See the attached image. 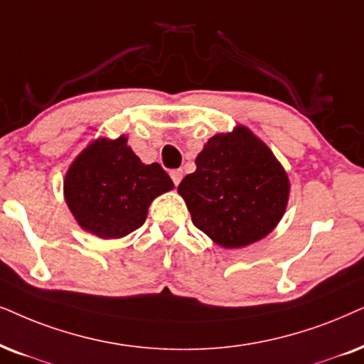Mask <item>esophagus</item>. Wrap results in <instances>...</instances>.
Returning a JSON list of instances; mask_svg holds the SVG:
<instances>
[{"instance_id":"1","label":"esophagus","mask_w":364,"mask_h":364,"mask_svg":"<svg viewBox=\"0 0 364 364\" xmlns=\"http://www.w3.org/2000/svg\"><path fill=\"white\" fill-rule=\"evenodd\" d=\"M169 174H171V179H173L174 185L178 186L179 181H181V179H183V171H181V169H173V171L169 173Z\"/></svg>"}]
</instances>
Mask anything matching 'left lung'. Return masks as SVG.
<instances>
[{
  "instance_id": "obj_1",
  "label": "left lung",
  "mask_w": 364,
  "mask_h": 364,
  "mask_svg": "<svg viewBox=\"0 0 364 364\" xmlns=\"http://www.w3.org/2000/svg\"><path fill=\"white\" fill-rule=\"evenodd\" d=\"M179 183L196 228L227 248L250 245L282 218L289 179L267 146L247 127L216 134Z\"/></svg>"
}]
</instances>
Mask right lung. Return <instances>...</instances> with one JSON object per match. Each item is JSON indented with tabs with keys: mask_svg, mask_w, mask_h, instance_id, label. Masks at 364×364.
<instances>
[{
	"mask_svg": "<svg viewBox=\"0 0 364 364\" xmlns=\"http://www.w3.org/2000/svg\"><path fill=\"white\" fill-rule=\"evenodd\" d=\"M173 186L158 163H141L124 136L92 142L73 161L63 183L77 222L100 238H121L139 228L151 201Z\"/></svg>",
	"mask_w": 364,
	"mask_h": 364,
	"instance_id": "1",
	"label": "right lung"
}]
</instances>
